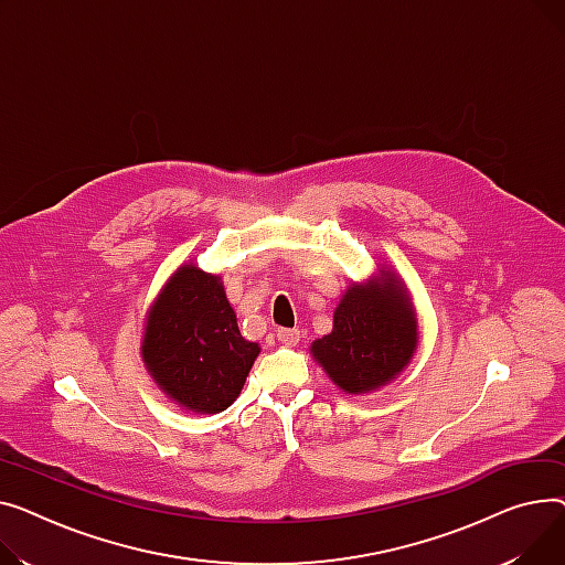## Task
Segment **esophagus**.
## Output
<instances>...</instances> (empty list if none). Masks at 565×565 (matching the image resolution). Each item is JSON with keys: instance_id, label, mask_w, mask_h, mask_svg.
Returning a JSON list of instances; mask_svg holds the SVG:
<instances>
[{"instance_id": "1", "label": "esophagus", "mask_w": 565, "mask_h": 565, "mask_svg": "<svg viewBox=\"0 0 565 565\" xmlns=\"http://www.w3.org/2000/svg\"><path fill=\"white\" fill-rule=\"evenodd\" d=\"M276 335H278V342H282L285 347H296L298 340H301V333H298L296 328H280Z\"/></svg>"}]
</instances>
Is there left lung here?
I'll use <instances>...</instances> for the list:
<instances>
[{"mask_svg":"<svg viewBox=\"0 0 565 565\" xmlns=\"http://www.w3.org/2000/svg\"><path fill=\"white\" fill-rule=\"evenodd\" d=\"M417 349V317L406 285L392 271L353 282L333 315V333L312 355L342 392L367 394L399 376Z\"/></svg>","mask_w":565,"mask_h":565,"instance_id":"1","label":"left lung"}]
</instances>
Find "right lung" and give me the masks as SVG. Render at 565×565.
Returning <instances> with one entry per match:
<instances>
[{
	"mask_svg": "<svg viewBox=\"0 0 565 565\" xmlns=\"http://www.w3.org/2000/svg\"><path fill=\"white\" fill-rule=\"evenodd\" d=\"M218 276L193 264L163 285L148 312L141 355L150 376L184 411L214 415L237 399L253 362Z\"/></svg>",
	"mask_w": 565,
	"mask_h": 565,
	"instance_id": "obj_1",
	"label": "right lung"
}]
</instances>
